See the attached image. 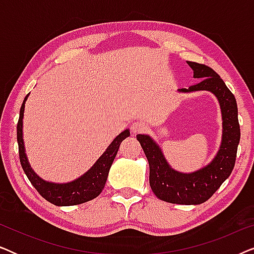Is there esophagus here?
<instances>
[{
	"label": "esophagus",
	"mask_w": 254,
	"mask_h": 254,
	"mask_svg": "<svg viewBox=\"0 0 254 254\" xmlns=\"http://www.w3.org/2000/svg\"><path fill=\"white\" fill-rule=\"evenodd\" d=\"M145 129V124L143 121H135V123L131 124V131L134 134L140 133V131Z\"/></svg>",
	"instance_id": "1"
}]
</instances>
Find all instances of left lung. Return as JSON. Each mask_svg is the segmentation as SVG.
Returning a JSON list of instances; mask_svg holds the SVG:
<instances>
[{"instance_id":"8db88e82","label":"left lung","mask_w":254,"mask_h":254,"mask_svg":"<svg viewBox=\"0 0 254 254\" xmlns=\"http://www.w3.org/2000/svg\"><path fill=\"white\" fill-rule=\"evenodd\" d=\"M193 69V77L201 79L179 92L209 91L220 103L222 113V140L217 154L209 164L194 172L184 173L172 169L159 145L145 134L136 135L149 162V183L155 195L163 201L177 204L206 202L228 179L234 170L237 148L241 140L238 109L235 96L218 74L206 64L187 61Z\"/></svg>"}]
</instances>
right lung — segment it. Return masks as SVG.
<instances>
[{
    "label": "right lung",
    "instance_id": "obj_1",
    "mask_svg": "<svg viewBox=\"0 0 254 254\" xmlns=\"http://www.w3.org/2000/svg\"><path fill=\"white\" fill-rule=\"evenodd\" d=\"M30 95V93H29ZM27 95L24 99L19 111V120L17 124V142H18L19 149V159L22 168L25 175L44 199L48 202L55 204V206H75V204L84 203L86 201L95 199L102 193L105 186V183L109 176L111 165L116 158L117 152L119 150L120 143L125 138L130 135L129 129H125L114 138L104 154L97 159V162L82 175L79 178L72 180L69 183H51L40 178L33 169L31 168L29 159L25 154V147H24L23 140V118L24 109H25V102Z\"/></svg>",
    "mask_w": 254,
    "mask_h": 254
}]
</instances>
